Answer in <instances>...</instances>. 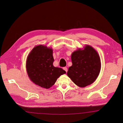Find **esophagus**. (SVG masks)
I'll return each mask as SVG.
<instances>
[{
  "label": "esophagus",
  "mask_w": 123,
  "mask_h": 123,
  "mask_svg": "<svg viewBox=\"0 0 123 123\" xmlns=\"http://www.w3.org/2000/svg\"><path fill=\"white\" fill-rule=\"evenodd\" d=\"M63 69H64L66 72H67V71H68L67 68V67H64V68H63Z\"/></svg>",
  "instance_id": "34e87169"
}]
</instances>
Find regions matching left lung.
Wrapping results in <instances>:
<instances>
[{"label": "left lung", "instance_id": "1", "mask_svg": "<svg viewBox=\"0 0 123 123\" xmlns=\"http://www.w3.org/2000/svg\"><path fill=\"white\" fill-rule=\"evenodd\" d=\"M72 65L69 68L67 75L80 87L84 88L94 83L101 68L99 56L93 48L85 45L71 54Z\"/></svg>", "mask_w": 123, "mask_h": 123}]
</instances>
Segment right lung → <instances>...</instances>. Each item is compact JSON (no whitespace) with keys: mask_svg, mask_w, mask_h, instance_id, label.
<instances>
[{"mask_svg":"<svg viewBox=\"0 0 123 123\" xmlns=\"http://www.w3.org/2000/svg\"><path fill=\"white\" fill-rule=\"evenodd\" d=\"M53 50L50 47L40 44L35 46L29 54L26 61V69L29 79L35 85L49 89L57 79L66 72L53 65Z\"/></svg>","mask_w":123,"mask_h":123,"instance_id":"add662e5","label":"right lung"}]
</instances>
